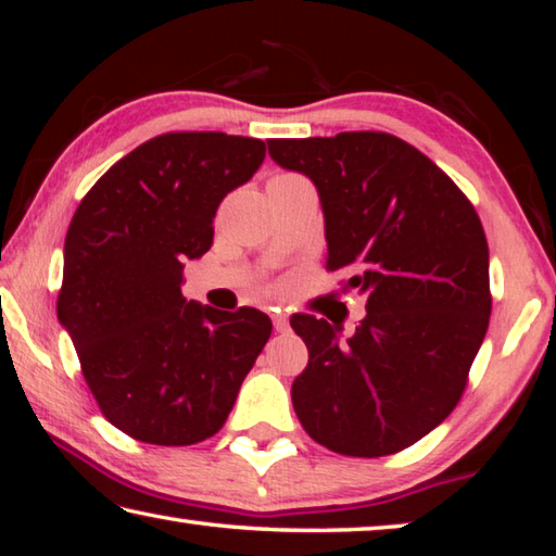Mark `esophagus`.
Listing matches in <instances>:
<instances>
[{
	"instance_id": "34e87169",
	"label": "esophagus",
	"mask_w": 556,
	"mask_h": 556,
	"mask_svg": "<svg viewBox=\"0 0 556 556\" xmlns=\"http://www.w3.org/2000/svg\"><path fill=\"white\" fill-rule=\"evenodd\" d=\"M271 324H275V331H279V333L289 331V316L287 314H281V312L271 314Z\"/></svg>"
}]
</instances>
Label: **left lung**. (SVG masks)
Wrapping results in <instances>:
<instances>
[{
    "mask_svg": "<svg viewBox=\"0 0 556 556\" xmlns=\"http://www.w3.org/2000/svg\"><path fill=\"white\" fill-rule=\"evenodd\" d=\"M269 156L312 178L324 211L326 269L365 299L343 328L291 316L308 365L291 384L306 434L343 456L412 446L460 400L491 318L488 242L458 186L384 131L267 139Z\"/></svg>",
    "mask_w": 556,
    "mask_h": 556,
    "instance_id": "left-lung-1",
    "label": "left lung"
}]
</instances>
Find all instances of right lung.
Wrapping results in <instances>:
<instances>
[{
  "label": "right lung",
  "instance_id": "1",
  "mask_svg": "<svg viewBox=\"0 0 556 556\" xmlns=\"http://www.w3.org/2000/svg\"><path fill=\"white\" fill-rule=\"evenodd\" d=\"M262 162V139L168 131L119 159L73 215L59 321L102 414L131 439L213 437L267 343V314L181 294L184 262L211 250L220 201Z\"/></svg>",
  "mask_w": 556,
  "mask_h": 556
}]
</instances>
